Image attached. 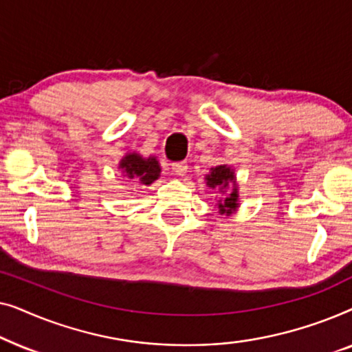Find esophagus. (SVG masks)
<instances>
[{"label":"esophagus","mask_w":352,"mask_h":352,"mask_svg":"<svg viewBox=\"0 0 352 352\" xmlns=\"http://www.w3.org/2000/svg\"><path fill=\"white\" fill-rule=\"evenodd\" d=\"M171 170L177 176H184L187 173V162H175L171 165Z\"/></svg>","instance_id":"34e87169"}]
</instances>
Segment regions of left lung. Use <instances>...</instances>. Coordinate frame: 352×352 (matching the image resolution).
<instances>
[{
  "mask_svg": "<svg viewBox=\"0 0 352 352\" xmlns=\"http://www.w3.org/2000/svg\"><path fill=\"white\" fill-rule=\"evenodd\" d=\"M230 182H234V171L228 166H216L211 168V173L206 176V186L211 187V189H218L219 192H224L228 189ZM237 187H234L232 192L226 197L224 200H219V211L221 214H230L232 211L237 208Z\"/></svg>",
  "mask_w": 352,
  "mask_h": 352,
  "instance_id": "left-lung-1",
  "label": "left lung"
}]
</instances>
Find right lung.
Returning <instances> with one entry per match:
<instances>
[{
    "mask_svg": "<svg viewBox=\"0 0 352 352\" xmlns=\"http://www.w3.org/2000/svg\"><path fill=\"white\" fill-rule=\"evenodd\" d=\"M120 168H122L124 176L128 179H133V182H141V184H152L153 181L160 176V165L155 158H142L138 153H129L120 162Z\"/></svg>",
    "mask_w": 352,
    "mask_h": 352,
    "instance_id": "add662e5",
    "label": "right lung"
}]
</instances>
